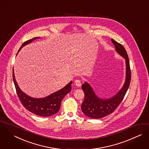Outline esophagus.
<instances>
[{"label": "esophagus", "mask_w": 149, "mask_h": 149, "mask_svg": "<svg viewBox=\"0 0 149 149\" xmlns=\"http://www.w3.org/2000/svg\"><path fill=\"white\" fill-rule=\"evenodd\" d=\"M74 83H75V84H76V86H78V87H80L81 86V81L80 80H78V79H77V80H76L75 81H74Z\"/></svg>", "instance_id": "esophagus-1"}]
</instances>
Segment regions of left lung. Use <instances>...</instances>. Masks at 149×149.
I'll return each mask as SVG.
<instances>
[{"instance_id":"8db88e82","label":"left lung","mask_w":149,"mask_h":149,"mask_svg":"<svg viewBox=\"0 0 149 149\" xmlns=\"http://www.w3.org/2000/svg\"><path fill=\"white\" fill-rule=\"evenodd\" d=\"M117 52L126 60V80L121 90L113 97L107 100L99 98L94 93L92 87L87 82L81 86L84 93V99L81 104V110L87 116L100 119L112 113L123 100L129 87L131 80V72L127 54L122 45L114 40H111Z\"/></svg>"}]
</instances>
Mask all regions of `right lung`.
<instances>
[{"label": "right lung", "instance_id": "add662e5", "mask_svg": "<svg viewBox=\"0 0 149 149\" xmlns=\"http://www.w3.org/2000/svg\"><path fill=\"white\" fill-rule=\"evenodd\" d=\"M38 38V37H35L25 41L20 48L18 52L23 47L30 44L33 40ZM13 79L17 94L22 105L30 112L41 116H49L58 113L60 109L61 102L63 98L72 90L71 84L72 83V81H70L63 88L55 92L48 97L42 98H34L28 96L20 90L15 79L13 70Z\"/></svg>", "mask_w": 149, "mask_h": 149}]
</instances>
